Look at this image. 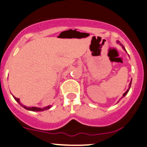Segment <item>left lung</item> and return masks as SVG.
Listing matches in <instances>:
<instances>
[{
	"instance_id": "obj_1",
	"label": "left lung",
	"mask_w": 147,
	"mask_h": 147,
	"mask_svg": "<svg viewBox=\"0 0 147 147\" xmlns=\"http://www.w3.org/2000/svg\"><path fill=\"white\" fill-rule=\"evenodd\" d=\"M117 42H118V43H120V42H119V41H118V40H117ZM120 45H121V46H122V48H123V50H125V52H126V53H127V51H126V50H125V48H124V46H123V45H121V43H120ZM131 84H132V79H131V81H130V84H129V87H128V89H127V90H126V92H125L123 94V97H125V95H126V94H127V92H129V90H130V87H131Z\"/></svg>"
}]
</instances>
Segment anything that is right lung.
I'll use <instances>...</instances> for the list:
<instances>
[{"label": "right lung", "mask_w": 147, "mask_h": 147, "mask_svg": "<svg viewBox=\"0 0 147 147\" xmlns=\"http://www.w3.org/2000/svg\"><path fill=\"white\" fill-rule=\"evenodd\" d=\"M14 99H15V100L17 101V102L19 103V105H20L22 106V107H24V109H26V110H29V111H45V110H47V109H50L52 107V105H49V106H47V107H43V108H40V107H26V106L23 105L20 102V100L19 98H17V97H14Z\"/></svg>", "instance_id": "right-lung-1"}]
</instances>
